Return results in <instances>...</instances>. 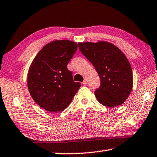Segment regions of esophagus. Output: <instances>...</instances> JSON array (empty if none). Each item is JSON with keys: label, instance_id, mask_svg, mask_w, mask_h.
Here are the masks:
<instances>
[{"label": "esophagus", "instance_id": "1", "mask_svg": "<svg viewBox=\"0 0 157 157\" xmlns=\"http://www.w3.org/2000/svg\"><path fill=\"white\" fill-rule=\"evenodd\" d=\"M82 84H83L84 86H86V85H87V82L86 80H84L83 82H82Z\"/></svg>", "mask_w": 157, "mask_h": 157}]
</instances>
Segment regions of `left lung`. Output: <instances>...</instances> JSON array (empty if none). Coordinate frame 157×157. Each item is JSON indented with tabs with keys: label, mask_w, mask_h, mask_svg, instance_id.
Masks as SVG:
<instances>
[{
	"label": "left lung",
	"mask_w": 157,
	"mask_h": 157,
	"mask_svg": "<svg viewBox=\"0 0 157 157\" xmlns=\"http://www.w3.org/2000/svg\"><path fill=\"white\" fill-rule=\"evenodd\" d=\"M78 46L100 78V88L95 91L98 102L108 107L121 105L133 88L132 69L127 57L108 41L79 42Z\"/></svg>",
	"instance_id": "left-lung-1"
}]
</instances>
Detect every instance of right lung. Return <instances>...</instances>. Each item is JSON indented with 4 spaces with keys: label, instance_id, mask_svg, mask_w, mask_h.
Listing matches in <instances>:
<instances>
[{
    "label": "right lung",
    "instance_id": "right-lung-1",
    "mask_svg": "<svg viewBox=\"0 0 157 157\" xmlns=\"http://www.w3.org/2000/svg\"><path fill=\"white\" fill-rule=\"evenodd\" d=\"M78 49V44L55 40L41 49L28 73L31 97L41 108L50 112L64 110L71 104L81 84L73 80L67 64Z\"/></svg>",
    "mask_w": 157,
    "mask_h": 157
}]
</instances>
